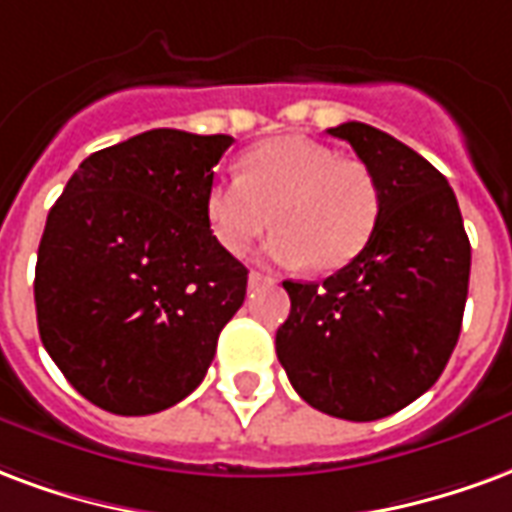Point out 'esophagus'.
Instances as JSON below:
<instances>
[{"label":"esophagus","instance_id":"esophagus-1","mask_svg":"<svg viewBox=\"0 0 512 512\" xmlns=\"http://www.w3.org/2000/svg\"><path fill=\"white\" fill-rule=\"evenodd\" d=\"M261 283H272V278L270 275H264V272L253 270L251 275H248V286H251V289H256V286H261Z\"/></svg>","mask_w":512,"mask_h":512}]
</instances>
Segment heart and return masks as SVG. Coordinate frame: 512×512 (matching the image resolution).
<instances>
[{"label": "heart", "mask_w": 512, "mask_h": 512, "mask_svg": "<svg viewBox=\"0 0 512 512\" xmlns=\"http://www.w3.org/2000/svg\"><path fill=\"white\" fill-rule=\"evenodd\" d=\"M240 177L212 179L204 220L220 251L242 256L272 223L267 256L286 267L341 270L371 242L382 190L365 163L305 136L267 138L240 158Z\"/></svg>", "instance_id": "heart-1"}]
</instances>
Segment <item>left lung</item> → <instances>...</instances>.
I'll list each match as a JSON object with an SVG mask.
<instances>
[{
    "label": "left lung",
    "mask_w": 512,
    "mask_h": 512,
    "mask_svg": "<svg viewBox=\"0 0 512 512\" xmlns=\"http://www.w3.org/2000/svg\"><path fill=\"white\" fill-rule=\"evenodd\" d=\"M374 171L382 212L371 242L324 283L283 281L292 311L275 352L313 409L368 423L431 390L464 319L472 248L447 179L390 133L343 122Z\"/></svg>",
    "instance_id": "1"
}]
</instances>
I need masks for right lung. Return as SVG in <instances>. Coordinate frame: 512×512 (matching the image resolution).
Returning <instances> with one entry per match:
<instances>
[{
	"mask_svg": "<svg viewBox=\"0 0 512 512\" xmlns=\"http://www.w3.org/2000/svg\"><path fill=\"white\" fill-rule=\"evenodd\" d=\"M231 136L158 128L92 152L37 248L40 341L78 393L125 417L201 384L248 270L220 251L204 190Z\"/></svg>",
	"mask_w": 512,
	"mask_h": 512,
	"instance_id": "1",
	"label": "right lung"
}]
</instances>
